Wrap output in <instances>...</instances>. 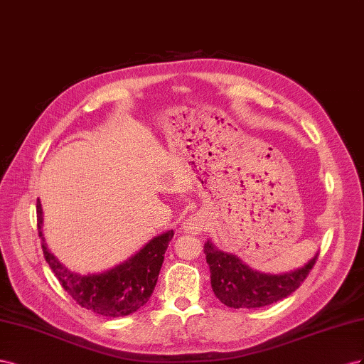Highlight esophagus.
Masks as SVG:
<instances>
[{"mask_svg": "<svg viewBox=\"0 0 364 364\" xmlns=\"http://www.w3.org/2000/svg\"><path fill=\"white\" fill-rule=\"evenodd\" d=\"M205 224H207L205 216L201 212H196L183 223V230L189 235H198L204 230Z\"/></svg>", "mask_w": 364, "mask_h": 364, "instance_id": "obj_1", "label": "esophagus"}]
</instances>
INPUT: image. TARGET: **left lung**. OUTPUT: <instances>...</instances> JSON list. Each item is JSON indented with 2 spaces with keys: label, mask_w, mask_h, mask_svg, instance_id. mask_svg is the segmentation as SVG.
<instances>
[{
  "label": "left lung",
  "mask_w": 364,
  "mask_h": 364,
  "mask_svg": "<svg viewBox=\"0 0 364 364\" xmlns=\"http://www.w3.org/2000/svg\"><path fill=\"white\" fill-rule=\"evenodd\" d=\"M205 261L210 268V284L215 296L230 308H262L285 299L300 287L317 255L291 272L269 274L248 267L233 253L218 248L210 240L204 244Z\"/></svg>",
  "instance_id": "left-lung-1"
}]
</instances>
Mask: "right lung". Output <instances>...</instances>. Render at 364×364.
Wrapping results in <instances>:
<instances>
[{
    "mask_svg": "<svg viewBox=\"0 0 364 364\" xmlns=\"http://www.w3.org/2000/svg\"><path fill=\"white\" fill-rule=\"evenodd\" d=\"M38 232L46 261L55 273L62 288L82 308L105 317H123L136 313L148 302L155 285L164 253L173 230H166L154 236L127 261H123L102 273L80 274L68 269L48 250L43 235V205L36 203Z\"/></svg>",
    "mask_w": 364,
    "mask_h": 364,
    "instance_id": "right-lung-1",
    "label": "right lung"
}]
</instances>
